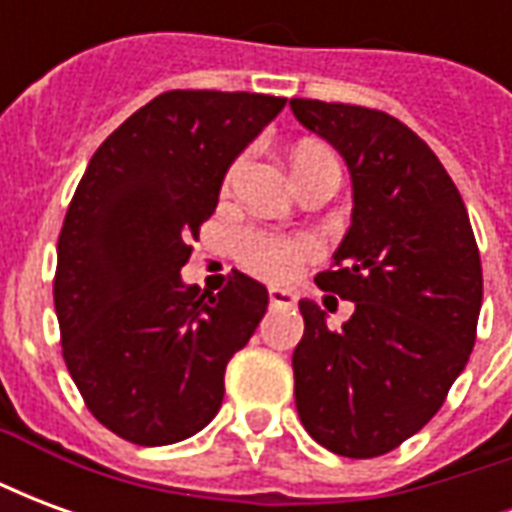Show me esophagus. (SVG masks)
Masks as SVG:
<instances>
[{
	"instance_id": "34e87169",
	"label": "esophagus",
	"mask_w": 512,
	"mask_h": 512,
	"mask_svg": "<svg viewBox=\"0 0 512 512\" xmlns=\"http://www.w3.org/2000/svg\"><path fill=\"white\" fill-rule=\"evenodd\" d=\"M268 301H271V307H293L296 304V293L285 288H271L268 290Z\"/></svg>"
}]
</instances>
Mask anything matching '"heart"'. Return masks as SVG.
<instances>
[{
	"mask_svg": "<svg viewBox=\"0 0 512 512\" xmlns=\"http://www.w3.org/2000/svg\"><path fill=\"white\" fill-rule=\"evenodd\" d=\"M321 153H329L318 145H301L296 150L293 161L310 156H321ZM241 164H235L230 169V178L238 172ZM312 246L304 244V241H296V238H282V235L271 233H257V230H249V233H241L238 238V257L244 263L246 271H252L257 277L271 279V282H285L296 271H299L301 260L310 255Z\"/></svg>",
	"mask_w": 512,
	"mask_h": 512,
	"instance_id": "obj_1",
	"label": "heart"
}]
</instances>
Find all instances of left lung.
I'll use <instances>...</instances> for the list:
<instances>
[{
  "instance_id": "left-lung-1",
  "label": "left lung",
  "mask_w": 512,
  "mask_h": 512,
  "mask_svg": "<svg viewBox=\"0 0 512 512\" xmlns=\"http://www.w3.org/2000/svg\"><path fill=\"white\" fill-rule=\"evenodd\" d=\"M290 109L345 158L354 186L334 271L315 282L356 310L334 332L315 301H299L296 408L326 450L376 458L428 425L469 362L480 252L447 169L397 117L310 98Z\"/></svg>"
}]
</instances>
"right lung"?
Returning <instances> with one entry per match:
<instances>
[{
	"mask_svg": "<svg viewBox=\"0 0 512 512\" xmlns=\"http://www.w3.org/2000/svg\"><path fill=\"white\" fill-rule=\"evenodd\" d=\"M282 109L274 95L169 90L106 136L79 180L54 307L73 384L120 439L175 444L222 408L224 367L266 315L268 290L233 271L205 296L180 268L230 164Z\"/></svg>",
	"mask_w": 512,
	"mask_h": 512,
	"instance_id": "right-lung-1",
	"label": "right lung"
}]
</instances>
